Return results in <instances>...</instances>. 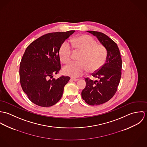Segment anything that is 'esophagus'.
I'll use <instances>...</instances> for the list:
<instances>
[{
  "label": "esophagus",
  "mask_w": 147,
  "mask_h": 147,
  "mask_svg": "<svg viewBox=\"0 0 147 147\" xmlns=\"http://www.w3.org/2000/svg\"><path fill=\"white\" fill-rule=\"evenodd\" d=\"M71 80H72V81H74V82H77V81L79 80L78 79H75V78H71Z\"/></svg>",
  "instance_id": "1"
}]
</instances>
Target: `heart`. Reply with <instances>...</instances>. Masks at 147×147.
<instances>
[{
    "label": "heart",
    "instance_id": "heart-1",
    "mask_svg": "<svg viewBox=\"0 0 147 147\" xmlns=\"http://www.w3.org/2000/svg\"><path fill=\"white\" fill-rule=\"evenodd\" d=\"M73 47L82 52L79 58L80 62H71L63 68L64 74L78 78L89 70L91 72L99 69L105 63L107 51L105 47L97 44L96 41L88 35L79 36L72 40ZM72 49L67 42H64L59 50V57L64 63L71 59Z\"/></svg>",
    "mask_w": 147,
    "mask_h": 147
}]
</instances>
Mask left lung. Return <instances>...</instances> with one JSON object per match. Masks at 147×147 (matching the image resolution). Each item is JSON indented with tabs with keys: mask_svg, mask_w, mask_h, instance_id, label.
I'll return each instance as SVG.
<instances>
[{
	"mask_svg": "<svg viewBox=\"0 0 147 147\" xmlns=\"http://www.w3.org/2000/svg\"><path fill=\"white\" fill-rule=\"evenodd\" d=\"M86 32L95 36L105 47L107 56L104 64L92 75L98 80L85 79L86 86L82 92V97L89 105H101L110 100L117 92L121 78L122 59L117 43L107 36L96 31Z\"/></svg>",
	"mask_w": 147,
	"mask_h": 147,
	"instance_id": "8db88e82",
	"label": "left lung"
}]
</instances>
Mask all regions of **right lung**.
Masks as SVG:
<instances>
[{"instance_id":"add662e5","label":"right lung","mask_w":147,"mask_h":147,"mask_svg":"<svg viewBox=\"0 0 147 147\" xmlns=\"http://www.w3.org/2000/svg\"><path fill=\"white\" fill-rule=\"evenodd\" d=\"M74 32L45 34L26 49L20 62V81L23 91L36 105L50 107L61 98L70 78L62 76L55 79L53 75L61 69V46Z\"/></svg>"}]
</instances>
